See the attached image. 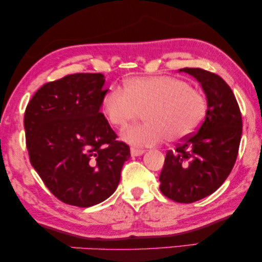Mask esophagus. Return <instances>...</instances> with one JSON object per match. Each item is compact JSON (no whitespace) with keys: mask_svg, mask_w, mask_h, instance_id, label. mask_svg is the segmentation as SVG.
<instances>
[{"mask_svg":"<svg viewBox=\"0 0 262 262\" xmlns=\"http://www.w3.org/2000/svg\"><path fill=\"white\" fill-rule=\"evenodd\" d=\"M144 150H140V148H135V147H131V156L132 157H138V156H142L144 154Z\"/></svg>","mask_w":262,"mask_h":262,"instance_id":"obj_1","label":"esophagus"}]
</instances>
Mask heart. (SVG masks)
<instances>
[{
	"label": "heart",
	"mask_w": 262,
	"mask_h": 262,
	"mask_svg": "<svg viewBox=\"0 0 262 262\" xmlns=\"http://www.w3.org/2000/svg\"><path fill=\"white\" fill-rule=\"evenodd\" d=\"M102 110L110 125L117 128L143 112L146 123L127 127L122 137L136 146H150L165 138L180 142L194 134L206 116L207 99L171 76L134 77L124 84V91L111 88L103 96Z\"/></svg>",
	"instance_id": "1"
}]
</instances>
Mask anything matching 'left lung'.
Returning a JSON list of instances; mask_svg holds the SVG:
<instances>
[{
    "label": "left lung",
    "mask_w": 262,
    "mask_h": 262,
    "mask_svg": "<svg viewBox=\"0 0 262 262\" xmlns=\"http://www.w3.org/2000/svg\"><path fill=\"white\" fill-rule=\"evenodd\" d=\"M200 83L207 112L194 135L167 151L160 173V191L177 203L190 204L212 194L226 180L238 157L243 119L238 102L220 76L184 68Z\"/></svg>",
    "instance_id": "1"
}]
</instances>
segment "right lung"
Returning <instances> with one entry per match:
<instances>
[{"label":"right lung","mask_w":262,"mask_h":262,"mask_svg":"<svg viewBox=\"0 0 262 262\" xmlns=\"http://www.w3.org/2000/svg\"><path fill=\"white\" fill-rule=\"evenodd\" d=\"M102 74L68 75L44 84L24 114L30 163L56 198L90 207L117 188L130 147L99 112Z\"/></svg>","instance_id":"add662e5"}]
</instances>
